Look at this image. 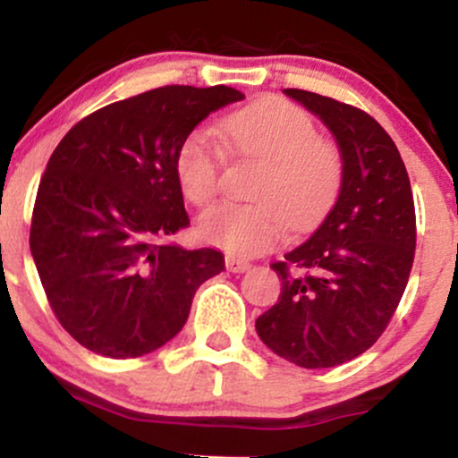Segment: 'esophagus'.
<instances>
[{"label": "esophagus", "instance_id": "34e87169", "mask_svg": "<svg viewBox=\"0 0 458 458\" xmlns=\"http://www.w3.org/2000/svg\"><path fill=\"white\" fill-rule=\"evenodd\" d=\"M250 262L243 259H236V256H225V269L233 271V273H245L250 269Z\"/></svg>", "mask_w": 458, "mask_h": 458}]
</instances>
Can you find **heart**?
Wrapping results in <instances>:
<instances>
[{"instance_id": "b5f03b06", "label": "heart", "mask_w": 458, "mask_h": 458, "mask_svg": "<svg viewBox=\"0 0 458 458\" xmlns=\"http://www.w3.org/2000/svg\"><path fill=\"white\" fill-rule=\"evenodd\" d=\"M222 135L239 159L262 163L251 185V204H217L198 222L199 239L236 256L276 247L286 234L303 233L329 211L343 185V155L320 138L306 109L284 98H262L225 115ZM225 155L219 141L198 129L176 152L182 196L207 207L222 189Z\"/></svg>"}]
</instances>
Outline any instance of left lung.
I'll list each match as a JSON object with an SVG mask.
<instances>
[{
    "instance_id": "8db88e82",
    "label": "left lung",
    "mask_w": 458,
    "mask_h": 458,
    "mask_svg": "<svg viewBox=\"0 0 458 458\" xmlns=\"http://www.w3.org/2000/svg\"><path fill=\"white\" fill-rule=\"evenodd\" d=\"M286 94L335 135L344 172L320 228L271 265L282 293L256 331L293 364L331 368L370 349L401 303L415 256L413 193L401 152L370 114L297 88Z\"/></svg>"
}]
</instances>
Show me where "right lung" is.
Segmentation results:
<instances>
[{
    "instance_id": "add662e5",
    "label": "right lung",
    "mask_w": 458,
    "mask_h": 458,
    "mask_svg": "<svg viewBox=\"0 0 458 458\" xmlns=\"http://www.w3.org/2000/svg\"><path fill=\"white\" fill-rule=\"evenodd\" d=\"M234 88L163 86L86 115L51 155L30 250L55 318L94 353L131 360L182 329L217 250L165 243L189 225L176 176L182 140L241 101Z\"/></svg>"
}]
</instances>
